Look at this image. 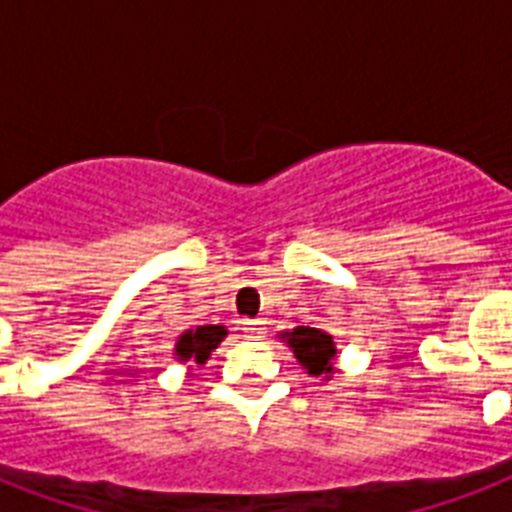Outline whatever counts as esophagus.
I'll use <instances>...</instances> for the list:
<instances>
[{
  "instance_id": "34e87169",
  "label": "esophagus",
  "mask_w": 512,
  "mask_h": 512,
  "mask_svg": "<svg viewBox=\"0 0 512 512\" xmlns=\"http://www.w3.org/2000/svg\"><path fill=\"white\" fill-rule=\"evenodd\" d=\"M244 332H247V337H263L265 335L263 321H257V319L244 321Z\"/></svg>"
}]
</instances>
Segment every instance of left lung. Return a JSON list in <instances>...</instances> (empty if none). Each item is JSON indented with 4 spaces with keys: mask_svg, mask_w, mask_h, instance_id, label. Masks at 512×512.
<instances>
[{
    "mask_svg": "<svg viewBox=\"0 0 512 512\" xmlns=\"http://www.w3.org/2000/svg\"><path fill=\"white\" fill-rule=\"evenodd\" d=\"M281 342H287L289 350L295 353L305 372L313 377H324L332 380L335 374V358H337V342L335 337L316 327H295L289 332H281Z\"/></svg>",
    "mask_w": 512,
    "mask_h": 512,
    "instance_id": "obj_1",
    "label": "left lung"
}]
</instances>
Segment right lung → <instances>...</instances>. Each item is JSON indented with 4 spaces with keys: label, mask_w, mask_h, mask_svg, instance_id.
<instances>
[{
    "label": "right lung",
    "mask_w": 512,
    "mask_h": 512,
    "mask_svg": "<svg viewBox=\"0 0 512 512\" xmlns=\"http://www.w3.org/2000/svg\"><path fill=\"white\" fill-rule=\"evenodd\" d=\"M228 335V329L223 324H204V327L188 329L183 335L177 337L175 353L172 356L180 361V364H207L212 350L220 345ZM191 369V366H188Z\"/></svg>",
    "instance_id": "add662e5"
}]
</instances>
